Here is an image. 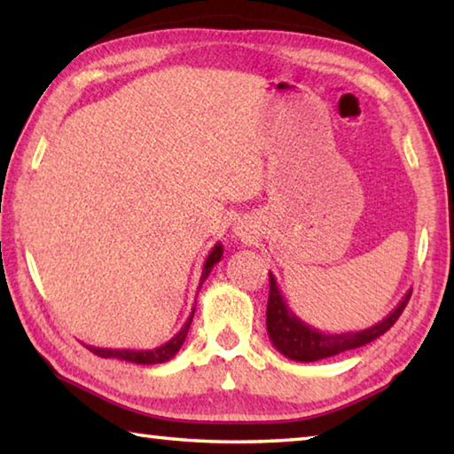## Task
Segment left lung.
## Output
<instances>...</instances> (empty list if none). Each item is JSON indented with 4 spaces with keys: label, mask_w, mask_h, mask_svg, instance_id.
<instances>
[{
    "label": "left lung",
    "mask_w": 454,
    "mask_h": 454,
    "mask_svg": "<svg viewBox=\"0 0 454 454\" xmlns=\"http://www.w3.org/2000/svg\"><path fill=\"white\" fill-rule=\"evenodd\" d=\"M409 298L411 290L406 292L403 301L396 304V309L390 310L388 317H384L371 328L356 330V333L330 334L306 325L304 320L298 318L296 314L290 310V306L284 301L278 284H276L274 274L270 272V294H268L266 306V330L274 348L278 350L280 355L290 360H296V363H317V360L336 356L340 355V352L364 347V344L376 340V338L382 336L398 320L406 302H409Z\"/></svg>",
    "instance_id": "obj_1"
}]
</instances>
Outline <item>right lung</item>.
<instances>
[{"instance_id": "right-lung-1", "label": "right lung", "mask_w": 454, "mask_h": 454, "mask_svg": "<svg viewBox=\"0 0 454 454\" xmlns=\"http://www.w3.org/2000/svg\"><path fill=\"white\" fill-rule=\"evenodd\" d=\"M222 254H224V248H222V244L218 242L210 250V254H208V258H206V262L202 266L200 286H202L206 278H208V274L212 272L214 264L220 262ZM200 286H198V290H200ZM194 310H196V306L192 309L188 320L184 322V326L178 330V333H176L170 338V340L162 344V347H158V348H152V350H129V348L120 350V348H98V347H86V348L90 352H94V355L102 356V358H118V360H126V363H136V364H162V363H168V360L176 356V352L182 348L184 340H186L188 330H190V325H192V318H194Z\"/></svg>"}]
</instances>
